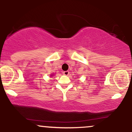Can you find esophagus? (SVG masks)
Here are the masks:
<instances>
[{"instance_id":"1","label":"esophagus","mask_w":132,"mask_h":132,"mask_svg":"<svg viewBox=\"0 0 132 132\" xmlns=\"http://www.w3.org/2000/svg\"><path fill=\"white\" fill-rule=\"evenodd\" d=\"M63 73L64 76H68V75H69V72L68 71H64Z\"/></svg>"}]
</instances>
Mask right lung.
<instances>
[{
	"label": "right lung",
	"instance_id": "obj_1",
	"mask_svg": "<svg viewBox=\"0 0 132 132\" xmlns=\"http://www.w3.org/2000/svg\"><path fill=\"white\" fill-rule=\"evenodd\" d=\"M53 75H51V76H53Z\"/></svg>",
	"mask_w": 132,
	"mask_h": 132
}]
</instances>
